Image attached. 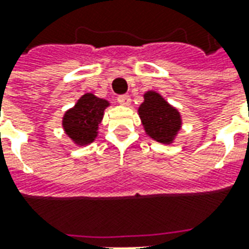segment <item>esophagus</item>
<instances>
[{
	"instance_id": "34e87169",
	"label": "esophagus",
	"mask_w": 249,
	"mask_h": 249,
	"mask_svg": "<svg viewBox=\"0 0 249 249\" xmlns=\"http://www.w3.org/2000/svg\"><path fill=\"white\" fill-rule=\"evenodd\" d=\"M117 101H119L120 105H123V107H128L130 104V97L129 96H120L117 98Z\"/></svg>"
}]
</instances>
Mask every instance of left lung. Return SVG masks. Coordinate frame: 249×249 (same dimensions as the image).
Returning a JSON list of instances; mask_svg holds the SVG:
<instances>
[{
    "label": "left lung",
    "instance_id": "left-lung-1",
    "mask_svg": "<svg viewBox=\"0 0 249 249\" xmlns=\"http://www.w3.org/2000/svg\"><path fill=\"white\" fill-rule=\"evenodd\" d=\"M145 135L162 145H172L183 126L181 113L156 90L144 93L137 109Z\"/></svg>",
    "mask_w": 249,
    "mask_h": 249
}]
</instances>
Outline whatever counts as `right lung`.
I'll list each match as a JSON object with an SVG mask.
<instances>
[{"label":"right lung","mask_w":249,"mask_h":249,"mask_svg":"<svg viewBox=\"0 0 249 249\" xmlns=\"http://www.w3.org/2000/svg\"><path fill=\"white\" fill-rule=\"evenodd\" d=\"M110 103L93 93H84L62 116V129L77 146H87L97 139L105 109Z\"/></svg>","instance_id":"add662e5"}]
</instances>
